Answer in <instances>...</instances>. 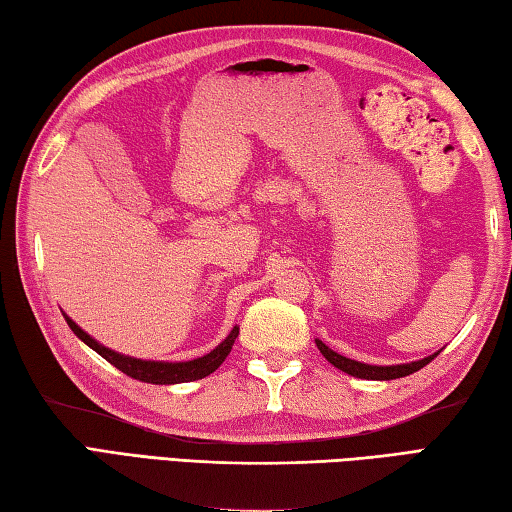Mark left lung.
I'll return each instance as SVG.
<instances>
[{
	"label": "left lung",
	"instance_id": "8db88e82",
	"mask_svg": "<svg viewBox=\"0 0 512 512\" xmlns=\"http://www.w3.org/2000/svg\"><path fill=\"white\" fill-rule=\"evenodd\" d=\"M317 348L321 351V355L326 357V360L337 366L339 371H344L348 375H353V378H362V380H396V378H405V375H411L423 369L429 362L434 360V355L425 357V360H418V362H411V364H396V366H371V364H362V362H355V360H348V357L339 355L335 351H330V348L319 342L317 339Z\"/></svg>",
	"mask_w": 512,
	"mask_h": 512
}]
</instances>
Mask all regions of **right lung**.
I'll use <instances>...</instances> for the list:
<instances>
[{
  "instance_id": "obj_1",
  "label": "right lung",
  "mask_w": 512,
  "mask_h": 512,
  "mask_svg": "<svg viewBox=\"0 0 512 512\" xmlns=\"http://www.w3.org/2000/svg\"><path fill=\"white\" fill-rule=\"evenodd\" d=\"M65 319H67L69 328L74 330L76 337L83 339L89 348H94L98 355L105 357V360L112 366H116L121 373L130 375V378L139 380V382H150V384H179V382H191V380L206 378V375L213 373L224 360H227V355L231 353V346H233V342H236V337L240 333L236 326L229 333V337L224 339L218 348H213L209 355L197 357V360H191V362L168 364V362H143V360H134V357H125V355L114 353V351H110V348L98 344L96 339L89 337L85 330H80L67 315H65Z\"/></svg>"
}]
</instances>
